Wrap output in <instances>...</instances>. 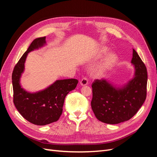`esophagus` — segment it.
I'll return each mask as SVG.
<instances>
[{
	"mask_svg": "<svg viewBox=\"0 0 157 157\" xmlns=\"http://www.w3.org/2000/svg\"><path fill=\"white\" fill-rule=\"evenodd\" d=\"M80 84L81 86H86L88 84V80L86 78H82V80L80 81Z\"/></svg>",
	"mask_w": 157,
	"mask_h": 157,
	"instance_id": "esophagus-1",
	"label": "esophagus"
}]
</instances>
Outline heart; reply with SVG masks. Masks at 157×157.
Returning a JSON list of instances; mask_svg holds the SVG:
<instances>
[{
  "mask_svg": "<svg viewBox=\"0 0 157 157\" xmlns=\"http://www.w3.org/2000/svg\"><path fill=\"white\" fill-rule=\"evenodd\" d=\"M109 52V49L105 46H102L95 53L93 59H99L106 55ZM117 61V56L114 52L109 53L99 63L94 70V73L96 76H101L115 65Z\"/></svg>",
  "mask_w": 157,
  "mask_h": 157,
  "instance_id": "obj_1",
  "label": "heart"
}]
</instances>
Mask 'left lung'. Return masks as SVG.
Here are the masks:
<instances>
[{
    "instance_id": "obj_1",
    "label": "left lung",
    "mask_w": 157,
    "mask_h": 157,
    "mask_svg": "<svg viewBox=\"0 0 157 157\" xmlns=\"http://www.w3.org/2000/svg\"><path fill=\"white\" fill-rule=\"evenodd\" d=\"M131 63L135 69L134 77L123 86L117 87L103 78L92 83L91 106L99 121L110 124L127 121L144 104L147 95V72L134 49Z\"/></svg>"
}]
</instances>
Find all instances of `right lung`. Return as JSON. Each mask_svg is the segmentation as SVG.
<instances>
[{
	"label": "right lung",
	"mask_w": 157,
	"mask_h": 157,
	"mask_svg": "<svg viewBox=\"0 0 157 157\" xmlns=\"http://www.w3.org/2000/svg\"><path fill=\"white\" fill-rule=\"evenodd\" d=\"M46 44V36L35 39L16 65L12 73L13 103L21 116L32 124L44 126L58 121L63 111L66 96L78 82L75 78L57 80L49 86L31 93L21 88L20 78L29 52Z\"/></svg>",
	"instance_id": "right-lung-1"
}]
</instances>
